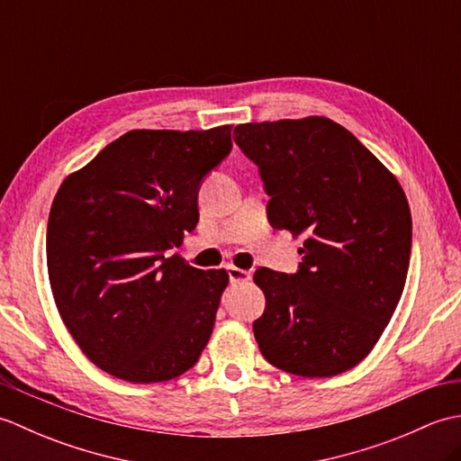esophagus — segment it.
Here are the masks:
<instances>
[{
  "instance_id": "esophagus-1",
  "label": "esophagus",
  "mask_w": 461,
  "mask_h": 461,
  "mask_svg": "<svg viewBox=\"0 0 461 461\" xmlns=\"http://www.w3.org/2000/svg\"><path fill=\"white\" fill-rule=\"evenodd\" d=\"M225 269H228V276H230L231 283H246L251 279V273L246 269H240L236 266H228Z\"/></svg>"
}]
</instances>
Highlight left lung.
I'll list each match as a JSON object with an SVG mask.
<instances>
[{"label": "left lung", "instance_id": "1", "mask_svg": "<svg viewBox=\"0 0 461 461\" xmlns=\"http://www.w3.org/2000/svg\"><path fill=\"white\" fill-rule=\"evenodd\" d=\"M233 140L259 166L276 230L303 238L295 276L259 267L261 355L291 375L329 378L375 348L402 297L412 215L402 185L327 116L246 122Z\"/></svg>", "mask_w": 461, "mask_h": 461}]
</instances>
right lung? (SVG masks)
Segmentation results:
<instances>
[{"mask_svg":"<svg viewBox=\"0 0 461 461\" xmlns=\"http://www.w3.org/2000/svg\"><path fill=\"white\" fill-rule=\"evenodd\" d=\"M230 150V124L131 131L63 180L47 223L49 283L101 370L152 384L198 362L230 277L170 249L195 228L200 182Z\"/></svg>","mask_w":461,"mask_h":461,"instance_id":"right-lung-1","label":"right lung"}]
</instances>
